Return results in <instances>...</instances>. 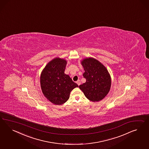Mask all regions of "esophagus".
Segmentation results:
<instances>
[{
  "instance_id": "esophagus-1",
  "label": "esophagus",
  "mask_w": 149,
  "mask_h": 149,
  "mask_svg": "<svg viewBox=\"0 0 149 149\" xmlns=\"http://www.w3.org/2000/svg\"><path fill=\"white\" fill-rule=\"evenodd\" d=\"M77 84L79 86L80 84H81V82H80V80H78V81H77Z\"/></svg>"
}]
</instances>
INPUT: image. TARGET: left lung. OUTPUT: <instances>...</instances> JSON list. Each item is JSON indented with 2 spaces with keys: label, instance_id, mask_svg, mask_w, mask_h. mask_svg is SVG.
Returning a JSON list of instances; mask_svg holds the SVG:
<instances>
[{
  "label": "left lung",
  "instance_id": "left-lung-1",
  "mask_svg": "<svg viewBox=\"0 0 149 149\" xmlns=\"http://www.w3.org/2000/svg\"><path fill=\"white\" fill-rule=\"evenodd\" d=\"M85 72L83 76L86 79L85 83L79 88L86 98L92 102H99L108 94L111 79L108 69L97 59L88 57L81 61Z\"/></svg>",
  "mask_w": 149,
  "mask_h": 149
}]
</instances>
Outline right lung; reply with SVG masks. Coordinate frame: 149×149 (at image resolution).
<instances>
[{
	"instance_id": "right-lung-1",
	"label": "right lung",
	"mask_w": 149,
	"mask_h": 149,
	"mask_svg": "<svg viewBox=\"0 0 149 149\" xmlns=\"http://www.w3.org/2000/svg\"><path fill=\"white\" fill-rule=\"evenodd\" d=\"M67 60L56 57L42 70L40 86L44 95L54 105H62L68 100L70 92L78 87L70 77L64 73Z\"/></svg>"
}]
</instances>
